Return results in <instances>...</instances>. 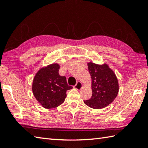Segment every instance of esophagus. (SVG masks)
Listing matches in <instances>:
<instances>
[{
    "instance_id": "esophagus-1",
    "label": "esophagus",
    "mask_w": 148,
    "mask_h": 148,
    "mask_svg": "<svg viewBox=\"0 0 148 148\" xmlns=\"http://www.w3.org/2000/svg\"><path fill=\"white\" fill-rule=\"evenodd\" d=\"M82 88V84L81 82H78L76 83V84L74 86V88L76 89V90H81Z\"/></svg>"
}]
</instances>
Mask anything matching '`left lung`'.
Returning a JSON list of instances; mask_svg holds the SVG:
<instances>
[{
    "label": "left lung",
    "mask_w": 148,
    "mask_h": 148,
    "mask_svg": "<svg viewBox=\"0 0 148 148\" xmlns=\"http://www.w3.org/2000/svg\"><path fill=\"white\" fill-rule=\"evenodd\" d=\"M88 67L91 78L92 95L90 99L84 101V103L95 109L105 108L113 101L118 94V79L106 63L97 64L90 62Z\"/></svg>",
    "instance_id": "obj_1"
}]
</instances>
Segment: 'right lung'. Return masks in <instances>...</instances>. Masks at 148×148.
Returning <instances> with one entry per match:
<instances>
[{"instance_id":"add662e5","label":"right lung","mask_w":148,"mask_h":148,"mask_svg":"<svg viewBox=\"0 0 148 148\" xmlns=\"http://www.w3.org/2000/svg\"><path fill=\"white\" fill-rule=\"evenodd\" d=\"M59 69L58 63L49 64L39 69L34 78L33 94L45 109H53L63 103L66 91L72 88L68 86L66 77L58 74Z\"/></svg>"}]
</instances>
